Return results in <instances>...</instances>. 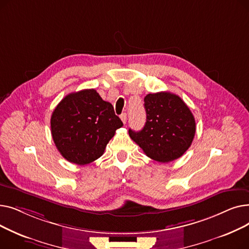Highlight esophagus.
Masks as SVG:
<instances>
[{
	"instance_id": "esophagus-1",
	"label": "esophagus",
	"mask_w": 249,
	"mask_h": 249,
	"mask_svg": "<svg viewBox=\"0 0 249 249\" xmlns=\"http://www.w3.org/2000/svg\"><path fill=\"white\" fill-rule=\"evenodd\" d=\"M120 118H121L122 122L125 124V123H126V121H127V114H126V113H123V114H121Z\"/></svg>"
}]
</instances>
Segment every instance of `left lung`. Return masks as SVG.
Returning <instances> with one entry per match:
<instances>
[{
  "mask_svg": "<svg viewBox=\"0 0 249 249\" xmlns=\"http://www.w3.org/2000/svg\"><path fill=\"white\" fill-rule=\"evenodd\" d=\"M146 122L140 131L129 129V136L148 158L168 162L184 154L195 133V118L178 96L160 91L144 98Z\"/></svg>",
  "mask_w": 249,
  "mask_h": 249,
  "instance_id": "8db88e82",
  "label": "left lung"
}]
</instances>
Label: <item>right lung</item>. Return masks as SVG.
Listing matches in <instances>:
<instances>
[{"label": "right lung", "instance_id": "obj_1", "mask_svg": "<svg viewBox=\"0 0 249 249\" xmlns=\"http://www.w3.org/2000/svg\"><path fill=\"white\" fill-rule=\"evenodd\" d=\"M123 126L112 104L94 89L65 96L52 112L51 135L63 158L85 165L103 155L116 130Z\"/></svg>", "mask_w": 249, "mask_h": 249}]
</instances>
